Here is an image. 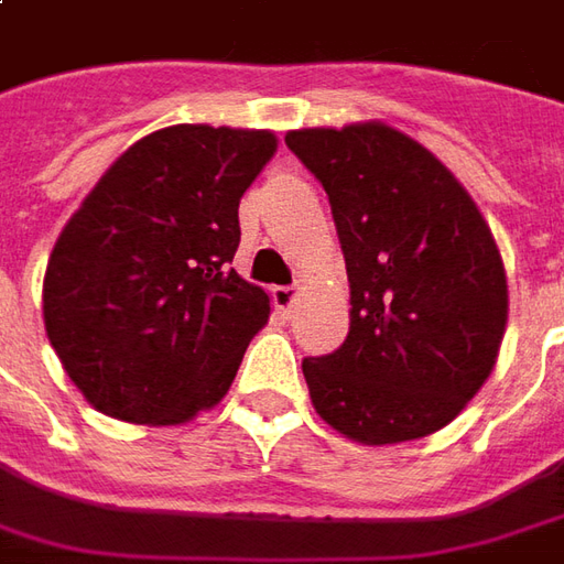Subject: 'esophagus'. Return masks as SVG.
I'll return each instance as SVG.
<instances>
[{"instance_id": "1", "label": "esophagus", "mask_w": 564, "mask_h": 564, "mask_svg": "<svg viewBox=\"0 0 564 564\" xmlns=\"http://www.w3.org/2000/svg\"><path fill=\"white\" fill-rule=\"evenodd\" d=\"M294 301H297V289L294 285H279V289H273V304L282 316H289Z\"/></svg>"}]
</instances>
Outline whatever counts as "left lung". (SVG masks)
I'll return each instance as SVG.
<instances>
[{
    "mask_svg": "<svg viewBox=\"0 0 564 564\" xmlns=\"http://www.w3.org/2000/svg\"><path fill=\"white\" fill-rule=\"evenodd\" d=\"M325 186L349 275V334L304 359L310 399L344 436L393 445L452 423L507 328V273L476 202L430 150L380 122L289 131Z\"/></svg>",
    "mask_w": 564,
    "mask_h": 564,
    "instance_id": "1",
    "label": "left lung"
}]
</instances>
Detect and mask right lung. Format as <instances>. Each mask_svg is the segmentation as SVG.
I'll list each match as a JSON object with an SVG mask.
<instances>
[{
    "mask_svg": "<svg viewBox=\"0 0 564 564\" xmlns=\"http://www.w3.org/2000/svg\"><path fill=\"white\" fill-rule=\"evenodd\" d=\"M270 131L171 126L128 147L54 245L42 313L82 395L128 423L217 405L270 297L232 270Z\"/></svg>",
    "mask_w": 564,
    "mask_h": 564,
    "instance_id": "right-lung-1",
    "label": "right lung"
}]
</instances>
